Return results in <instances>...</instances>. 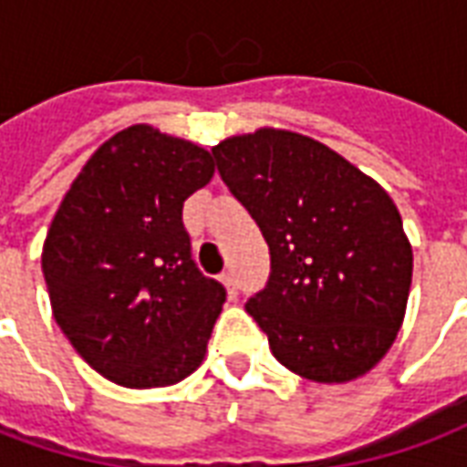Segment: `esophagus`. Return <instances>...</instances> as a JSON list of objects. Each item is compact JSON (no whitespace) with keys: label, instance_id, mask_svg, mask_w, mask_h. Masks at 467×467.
Wrapping results in <instances>:
<instances>
[{"label":"esophagus","instance_id":"esophagus-1","mask_svg":"<svg viewBox=\"0 0 467 467\" xmlns=\"http://www.w3.org/2000/svg\"><path fill=\"white\" fill-rule=\"evenodd\" d=\"M219 278H221V284L226 285V291H229L231 298H236V281H234V274H231V271H223Z\"/></svg>","mask_w":467,"mask_h":467}]
</instances>
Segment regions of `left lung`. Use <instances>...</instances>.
Listing matches in <instances>:
<instances>
[{
    "label": "left lung",
    "instance_id": "1",
    "mask_svg": "<svg viewBox=\"0 0 467 467\" xmlns=\"http://www.w3.org/2000/svg\"><path fill=\"white\" fill-rule=\"evenodd\" d=\"M271 254L248 316L275 360L316 383L368 373L406 316L413 251L380 183L316 139L281 129L211 149Z\"/></svg>",
    "mask_w": 467,
    "mask_h": 467
}]
</instances>
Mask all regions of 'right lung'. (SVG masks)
I'll return each mask as SVG.
<instances>
[{"label": "right lung", "mask_w": 467, "mask_h": 467, "mask_svg": "<svg viewBox=\"0 0 467 467\" xmlns=\"http://www.w3.org/2000/svg\"><path fill=\"white\" fill-rule=\"evenodd\" d=\"M211 176L206 149L129 126L84 163L49 226L54 318L119 386H173L203 360L226 288L193 264L182 211Z\"/></svg>", "instance_id": "right-lung-1"}]
</instances>
